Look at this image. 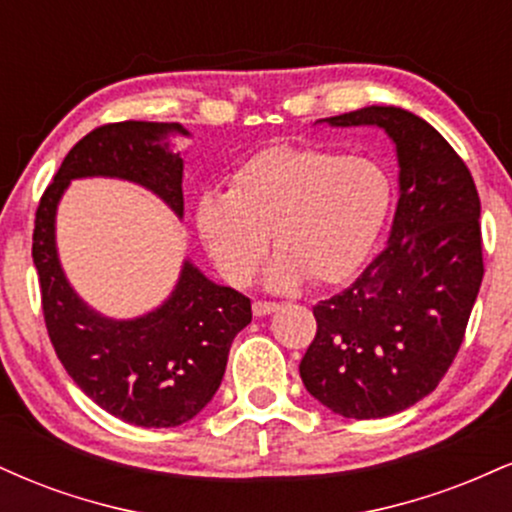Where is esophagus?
I'll return each instance as SVG.
<instances>
[{"mask_svg":"<svg viewBox=\"0 0 512 512\" xmlns=\"http://www.w3.org/2000/svg\"><path fill=\"white\" fill-rule=\"evenodd\" d=\"M279 310V303H269V301H255L252 303V313L255 317H264V315H272Z\"/></svg>","mask_w":512,"mask_h":512,"instance_id":"esophagus-1","label":"esophagus"}]
</instances>
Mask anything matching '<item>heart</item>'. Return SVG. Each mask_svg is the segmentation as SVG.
Segmentation results:
<instances>
[{
  "instance_id": "heart-1",
  "label": "heart",
  "mask_w": 512,
  "mask_h": 512,
  "mask_svg": "<svg viewBox=\"0 0 512 512\" xmlns=\"http://www.w3.org/2000/svg\"><path fill=\"white\" fill-rule=\"evenodd\" d=\"M392 202V180L368 156L315 146H272L231 175L228 192L199 197V238L231 284L260 272L269 236L279 255L269 264L272 291L351 279L378 243Z\"/></svg>"
}]
</instances>
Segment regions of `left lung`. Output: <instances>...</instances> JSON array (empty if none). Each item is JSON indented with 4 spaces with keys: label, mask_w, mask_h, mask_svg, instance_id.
<instances>
[{
    "label": "left lung",
    "mask_w": 512,
    "mask_h": 512,
    "mask_svg": "<svg viewBox=\"0 0 512 512\" xmlns=\"http://www.w3.org/2000/svg\"><path fill=\"white\" fill-rule=\"evenodd\" d=\"M317 122L383 129L399 199L385 248L313 308L317 332L298 370L334 414L383 419L431 395L460 349L484 276L481 204L462 158L419 115L368 105Z\"/></svg>",
    "instance_id": "left-lung-1"
}]
</instances>
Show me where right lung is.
Instances as JSON below:
<instances>
[{
  "label": "right lung",
  "instance_id": "obj_1",
  "mask_svg": "<svg viewBox=\"0 0 512 512\" xmlns=\"http://www.w3.org/2000/svg\"><path fill=\"white\" fill-rule=\"evenodd\" d=\"M178 122H115L93 129L69 151L35 211L38 269L50 342L72 380L98 407L144 428L195 419L226 373L228 351L250 325V298L214 284L190 257L170 296L129 320L93 310L64 274L57 252V207L72 180L115 178L154 192L178 219L185 214Z\"/></svg>",
  "mask_w": 512,
  "mask_h": 512
}]
</instances>
